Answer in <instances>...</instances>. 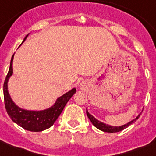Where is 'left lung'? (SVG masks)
I'll list each match as a JSON object with an SVG mask.
<instances>
[{"label":"left lung","mask_w":156,"mask_h":156,"mask_svg":"<svg viewBox=\"0 0 156 156\" xmlns=\"http://www.w3.org/2000/svg\"><path fill=\"white\" fill-rule=\"evenodd\" d=\"M140 114H139V115H138V116L134 119V120L131 121L130 122H129V123L126 124V125H124V126L116 127V126H108V125H106V124L102 123V122H100V121L96 120L94 116H91V115L88 112L87 109V115L88 118L90 119V122L94 125V126H95L96 128L100 129V130L104 131V132H107V133H116V132H119V131L123 130V129H125L126 128H127L128 126H130L131 124L133 123L136 120H138V117L140 116Z\"/></svg>","instance_id":"left-lung-1"}]
</instances>
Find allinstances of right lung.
Instances as JSON below:
<instances>
[{
  "mask_svg": "<svg viewBox=\"0 0 156 156\" xmlns=\"http://www.w3.org/2000/svg\"><path fill=\"white\" fill-rule=\"evenodd\" d=\"M27 37V35L25 37L23 42L25 41ZM13 55L11 58L9 69L6 75L3 86L4 100L7 113L14 123L18 124V126L27 130L40 132L50 128L61 115V112L63 111L67 102L76 92V89L73 88L65 95L59 97L52 108L44 111H27L20 108L12 101L7 90V83L9 77L13 73Z\"/></svg>",
  "mask_w": 156,
  "mask_h": 156,
  "instance_id": "1",
  "label": "right lung"
}]
</instances>
